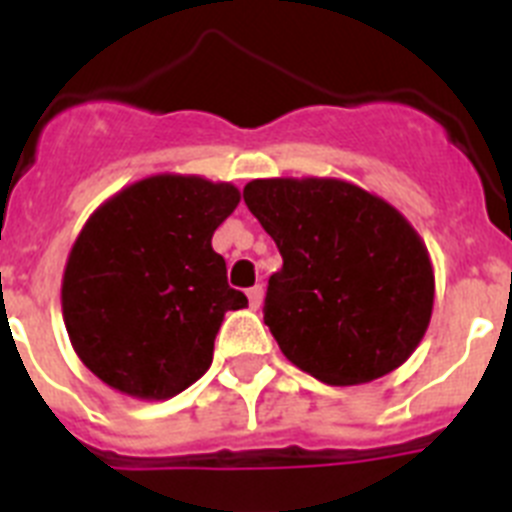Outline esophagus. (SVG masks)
Returning a JSON list of instances; mask_svg holds the SVG:
<instances>
[{"instance_id":"obj_1","label":"esophagus","mask_w":512,"mask_h":512,"mask_svg":"<svg viewBox=\"0 0 512 512\" xmlns=\"http://www.w3.org/2000/svg\"><path fill=\"white\" fill-rule=\"evenodd\" d=\"M248 302H251L253 310H259L261 302H264V287H261V284H256V287L248 289Z\"/></svg>"}]
</instances>
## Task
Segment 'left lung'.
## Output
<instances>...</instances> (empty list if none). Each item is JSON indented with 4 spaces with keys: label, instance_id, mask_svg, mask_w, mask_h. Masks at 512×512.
Returning <instances> with one entry per match:
<instances>
[{
    "label": "left lung",
    "instance_id": "obj_1",
    "mask_svg": "<svg viewBox=\"0 0 512 512\" xmlns=\"http://www.w3.org/2000/svg\"><path fill=\"white\" fill-rule=\"evenodd\" d=\"M243 200L282 253L264 323L282 354L333 387L395 372L423 341L436 279L418 230L343 179H253Z\"/></svg>",
    "mask_w": 512,
    "mask_h": 512
}]
</instances>
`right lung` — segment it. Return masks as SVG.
Masks as SVG:
<instances>
[{"instance_id":"1","label":"right lung","mask_w":512,"mask_h":512,"mask_svg":"<svg viewBox=\"0 0 512 512\" xmlns=\"http://www.w3.org/2000/svg\"><path fill=\"white\" fill-rule=\"evenodd\" d=\"M238 202L228 182L156 174L92 212L63 269L61 307L94 377L138 400H169L210 369L225 312L248 305L212 251Z\"/></svg>"}]
</instances>
